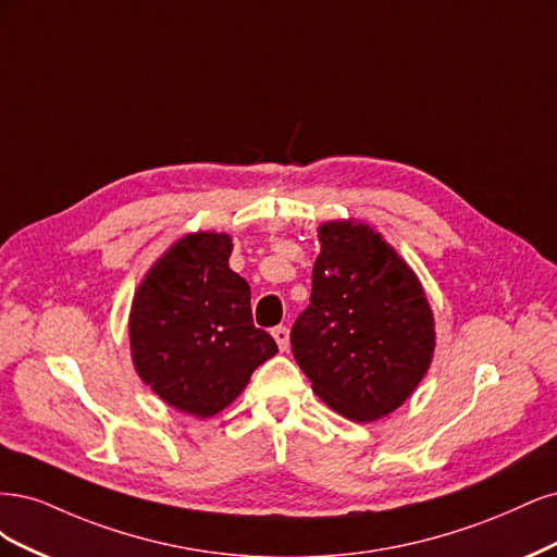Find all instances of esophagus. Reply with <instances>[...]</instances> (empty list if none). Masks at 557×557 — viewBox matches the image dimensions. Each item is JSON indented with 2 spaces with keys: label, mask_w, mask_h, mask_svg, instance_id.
<instances>
[{
  "label": "esophagus",
  "mask_w": 557,
  "mask_h": 557,
  "mask_svg": "<svg viewBox=\"0 0 557 557\" xmlns=\"http://www.w3.org/2000/svg\"><path fill=\"white\" fill-rule=\"evenodd\" d=\"M273 337H275L280 351L289 349V329H286V326H275L273 329Z\"/></svg>",
  "instance_id": "34e87169"
}]
</instances>
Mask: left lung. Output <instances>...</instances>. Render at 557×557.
<instances>
[{"mask_svg":"<svg viewBox=\"0 0 557 557\" xmlns=\"http://www.w3.org/2000/svg\"><path fill=\"white\" fill-rule=\"evenodd\" d=\"M319 243L310 305L292 329L294 358L337 414L382 419L423 380L433 310L414 271L370 226L329 222Z\"/></svg>","mask_w":557,"mask_h":557,"instance_id":"obj_1","label":"left lung"}]
</instances>
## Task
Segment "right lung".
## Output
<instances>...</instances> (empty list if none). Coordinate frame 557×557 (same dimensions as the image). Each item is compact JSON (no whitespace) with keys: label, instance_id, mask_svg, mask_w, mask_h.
<instances>
[{"label":"right lung","instance_id":"right-lung-1","mask_svg":"<svg viewBox=\"0 0 557 557\" xmlns=\"http://www.w3.org/2000/svg\"><path fill=\"white\" fill-rule=\"evenodd\" d=\"M228 257L226 233H191L150 268L132 305L138 376L161 400L201 419L236 400L277 354L275 339L255 326L249 284Z\"/></svg>","mask_w":557,"mask_h":557}]
</instances>
